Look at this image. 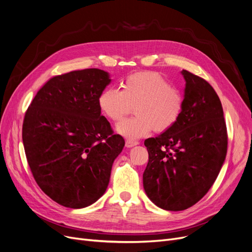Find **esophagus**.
I'll return each instance as SVG.
<instances>
[{
	"instance_id": "1",
	"label": "esophagus",
	"mask_w": 252,
	"mask_h": 252,
	"mask_svg": "<svg viewBox=\"0 0 252 252\" xmlns=\"http://www.w3.org/2000/svg\"><path fill=\"white\" fill-rule=\"evenodd\" d=\"M139 142L138 141H134V140H126V148H131L136 146V145H138Z\"/></svg>"
}]
</instances>
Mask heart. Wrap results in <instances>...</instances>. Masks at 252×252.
<instances>
[{
  "mask_svg": "<svg viewBox=\"0 0 252 252\" xmlns=\"http://www.w3.org/2000/svg\"><path fill=\"white\" fill-rule=\"evenodd\" d=\"M186 98L184 93L171 86L168 79L155 71H141L127 75L121 91L104 89L98 97L102 114L113 123L121 122L134 107L135 116L117 126V131L128 139L155 133H166L181 119Z\"/></svg>",
  "mask_w": 252,
  "mask_h": 252,
  "instance_id": "b5f03b06",
  "label": "heart"
}]
</instances>
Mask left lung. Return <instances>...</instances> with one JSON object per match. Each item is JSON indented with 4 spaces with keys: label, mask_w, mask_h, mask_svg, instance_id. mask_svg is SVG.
<instances>
[{
    "label": "left lung",
    "mask_w": 252,
    "mask_h": 252,
    "mask_svg": "<svg viewBox=\"0 0 252 252\" xmlns=\"http://www.w3.org/2000/svg\"><path fill=\"white\" fill-rule=\"evenodd\" d=\"M184 113L166 133L145 140L149 160L143 174L145 192L165 210L187 209L213 186L228 148L220 100L204 78L182 71Z\"/></svg>",
    "instance_id": "left-lung-1"
}]
</instances>
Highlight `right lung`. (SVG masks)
<instances>
[{"instance_id": "add662e5", "label": "right lung", "mask_w": 252, "mask_h": 252, "mask_svg": "<svg viewBox=\"0 0 252 252\" xmlns=\"http://www.w3.org/2000/svg\"><path fill=\"white\" fill-rule=\"evenodd\" d=\"M109 83L108 73L98 68L56 75L25 112L22 141L32 174L42 191L65 207L83 208L99 199L125 146L98 106Z\"/></svg>"}]
</instances>
